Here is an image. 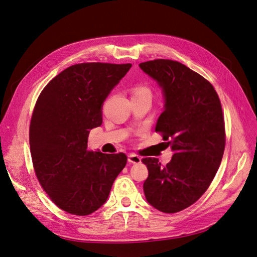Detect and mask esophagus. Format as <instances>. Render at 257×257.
Instances as JSON below:
<instances>
[{"label":"esophagus","mask_w":257,"mask_h":257,"mask_svg":"<svg viewBox=\"0 0 257 257\" xmlns=\"http://www.w3.org/2000/svg\"><path fill=\"white\" fill-rule=\"evenodd\" d=\"M128 162L131 164H140L142 162V159L137 154H129L128 155Z\"/></svg>","instance_id":"34e87169"}]
</instances>
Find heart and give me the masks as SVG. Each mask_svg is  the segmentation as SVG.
Returning <instances> with one entry per match:
<instances>
[{
  "instance_id": "b5f03b06",
  "label": "heart",
  "mask_w": 257,
  "mask_h": 257,
  "mask_svg": "<svg viewBox=\"0 0 257 257\" xmlns=\"http://www.w3.org/2000/svg\"><path fill=\"white\" fill-rule=\"evenodd\" d=\"M137 96H150L151 97V90L146 85L137 84L135 87L132 88V97H137Z\"/></svg>"
}]
</instances>
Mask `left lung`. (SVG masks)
Here are the masks:
<instances>
[{"instance_id":"1","label":"left lung","mask_w":257,"mask_h":257,"mask_svg":"<svg viewBox=\"0 0 257 257\" xmlns=\"http://www.w3.org/2000/svg\"><path fill=\"white\" fill-rule=\"evenodd\" d=\"M140 67L163 89L165 110L155 132L174 151L166 166L142 160L149 172L144 193L155 209L176 213L206 192L219 168L226 145L221 104L212 84L180 62L159 59Z\"/></svg>"}]
</instances>
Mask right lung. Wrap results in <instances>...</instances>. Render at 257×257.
<instances>
[{"instance_id": "obj_1", "label": "right lung", "mask_w": 257, "mask_h": 257, "mask_svg": "<svg viewBox=\"0 0 257 257\" xmlns=\"http://www.w3.org/2000/svg\"><path fill=\"white\" fill-rule=\"evenodd\" d=\"M131 64L81 63L45 86L33 109L30 153L39 183L52 202L70 214L93 213L107 200L125 168V153L88 150L91 129L102 125V106Z\"/></svg>"}]
</instances>
